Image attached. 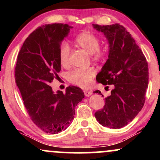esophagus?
Returning <instances> with one entry per match:
<instances>
[{
    "label": "esophagus",
    "instance_id": "esophagus-1",
    "mask_svg": "<svg viewBox=\"0 0 160 160\" xmlns=\"http://www.w3.org/2000/svg\"><path fill=\"white\" fill-rule=\"evenodd\" d=\"M84 95H86V96L89 97L90 96V95L92 94V91H89V90H84Z\"/></svg>",
    "mask_w": 160,
    "mask_h": 160
}]
</instances>
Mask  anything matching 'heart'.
Listing matches in <instances>:
<instances>
[{"label": "heart", "mask_w": 160, "mask_h": 160, "mask_svg": "<svg viewBox=\"0 0 160 160\" xmlns=\"http://www.w3.org/2000/svg\"><path fill=\"white\" fill-rule=\"evenodd\" d=\"M75 45L80 47L89 54L95 62L102 61L105 56L104 50L99 49L101 40L98 36L90 32H82L78 34L74 40ZM58 57L63 67L69 65L70 47L68 43H62L59 47ZM95 75L93 68L86 69H76L68 74V80L73 85L81 88H86L90 85L92 80Z\"/></svg>", "instance_id": "b5f03b06"}]
</instances>
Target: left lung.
<instances>
[{
    "instance_id": "obj_1",
    "label": "left lung",
    "mask_w": 160,
    "mask_h": 160,
    "mask_svg": "<svg viewBox=\"0 0 160 160\" xmlns=\"http://www.w3.org/2000/svg\"><path fill=\"white\" fill-rule=\"evenodd\" d=\"M92 25L103 33L109 43L108 58L96 80L107 86L105 89L113 85L104 108L95 112V117L103 126L120 128L132 122L144 106L149 80L148 62L122 25ZM94 92L102 95L98 90Z\"/></svg>"
}]
</instances>
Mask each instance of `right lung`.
<instances>
[{"mask_svg": "<svg viewBox=\"0 0 160 160\" xmlns=\"http://www.w3.org/2000/svg\"><path fill=\"white\" fill-rule=\"evenodd\" d=\"M73 27L48 24L38 27L24 42L17 57L15 80L31 120L42 131L57 134L74 118L75 107L84 98L80 88L70 86L55 93L49 84L58 78L62 41Z\"/></svg>", "mask_w": 160, "mask_h": 160, "instance_id": "1", "label": "right lung"}]
</instances>
